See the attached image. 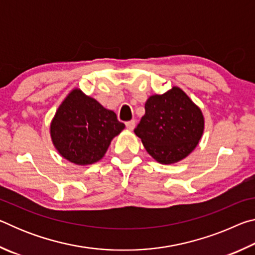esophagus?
<instances>
[{
  "mask_svg": "<svg viewBox=\"0 0 255 255\" xmlns=\"http://www.w3.org/2000/svg\"><path fill=\"white\" fill-rule=\"evenodd\" d=\"M135 126H136L135 120H130V122L126 123V127H127V129H129V130H132V129L135 128Z\"/></svg>",
  "mask_w": 255,
  "mask_h": 255,
  "instance_id": "1",
  "label": "esophagus"
}]
</instances>
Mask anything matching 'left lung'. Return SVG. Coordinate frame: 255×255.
Listing matches in <instances>:
<instances>
[{
    "instance_id": "obj_1",
    "label": "left lung",
    "mask_w": 255,
    "mask_h": 255,
    "mask_svg": "<svg viewBox=\"0 0 255 255\" xmlns=\"http://www.w3.org/2000/svg\"><path fill=\"white\" fill-rule=\"evenodd\" d=\"M204 128L200 108L183 90L173 86L165 93L147 99L145 115L133 131L155 161L173 164L197 147Z\"/></svg>"
}]
</instances>
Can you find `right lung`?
Masks as SVG:
<instances>
[{"mask_svg": "<svg viewBox=\"0 0 255 255\" xmlns=\"http://www.w3.org/2000/svg\"><path fill=\"white\" fill-rule=\"evenodd\" d=\"M124 128L114 111L74 89L51 120L50 137L64 158L77 165H90L105 156L111 140Z\"/></svg>", "mask_w": 255, "mask_h": 255, "instance_id": "1", "label": "right lung"}]
</instances>
